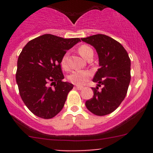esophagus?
Returning a JSON list of instances; mask_svg holds the SVG:
<instances>
[{
    "instance_id": "esophagus-1",
    "label": "esophagus",
    "mask_w": 153,
    "mask_h": 153,
    "mask_svg": "<svg viewBox=\"0 0 153 153\" xmlns=\"http://www.w3.org/2000/svg\"><path fill=\"white\" fill-rule=\"evenodd\" d=\"M75 89H78V90H81V89H83V86H75Z\"/></svg>"
}]
</instances>
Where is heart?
<instances>
[{"instance_id": "obj_1", "label": "heart", "mask_w": 153, "mask_h": 153, "mask_svg": "<svg viewBox=\"0 0 153 153\" xmlns=\"http://www.w3.org/2000/svg\"><path fill=\"white\" fill-rule=\"evenodd\" d=\"M78 52L83 58L86 60L89 59L91 55H93L92 49L86 45H82L78 48ZM67 53L64 54L61 61V67L66 71L69 70V69H70V66L67 61ZM91 75H92V74L89 71L76 70L73 71L72 73L68 75V80L72 84L80 86L85 84L89 80V78H90Z\"/></svg>"}]
</instances>
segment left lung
<instances>
[{
  "label": "left lung",
  "instance_id": "obj_1",
  "mask_svg": "<svg viewBox=\"0 0 153 153\" xmlns=\"http://www.w3.org/2000/svg\"><path fill=\"white\" fill-rule=\"evenodd\" d=\"M97 51L100 68L92 81L94 95L85 105L92 113L99 116L112 113L124 101L130 82L131 62L124 47L107 35L98 34L81 38ZM102 86L101 90L98 86Z\"/></svg>",
  "mask_w": 153,
  "mask_h": 153
}]
</instances>
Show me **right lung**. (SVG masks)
Listing matches in <instances>:
<instances>
[{"instance_id":"1","label":"right lung","mask_w":153,"mask_h":153,"mask_svg":"<svg viewBox=\"0 0 153 153\" xmlns=\"http://www.w3.org/2000/svg\"><path fill=\"white\" fill-rule=\"evenodd\" d=\"M81 39L45 34L29 41L18 59L16 82L25 105L36 116L49 119L64 107L73 84L64 82L61 61Z\"/></svg>"}]
</instances>
